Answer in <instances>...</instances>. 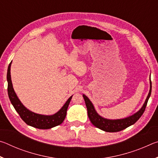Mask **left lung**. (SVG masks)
<instances>
[{
	"instance_id": "obj_1",
	"label": "left lung",
	"mask_w": 158,
	"mask_h": 158,
	"mask_svg": "<svg viewBox=\"0 0 158 158\" xmlns=\"http://www.w3.org/2000/svg\"><path fill=\"white\" fill-rule=\"evenodd\" d=\"M151 89L152 84L151 77H150V90L142 107H141L137 113L132 115V116L125 118L116 120L106 119L105 118L100 116V115L97 113V111H95L94 106H93L89 98H88L87 96H85V95H83V97H84V99L85 100V106H86L87 108L88 116H89L90 122H91L92 124L96 127L108 132H119V131H121L125 129V128H127V127L130 126V125L135 124V123L139 119V118L142 116L144 111H145L148 99L151 94Z\"/></svg>"
}]
</instances>
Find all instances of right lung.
I'll list each match as a JSON object with an SVG mask.
<instances>
[{"label":"right lung","mask_w":158,"mask_h":158,"mask_svg":"<svg viewBox=\"0 0 158 158\" xmlns=\"http://www.w3.org/2000/svg\"><path fill=\"white\" fill-rule=\"evenodd\" d=\"M12 62L9 64L8 68H7V93L10 100L11 102L12 105L14 106L15 110L19 114L21 119L24 121L26 124L33 127L38 128V129H50L53 127L62 123L65 118L67 110H68L69 104L73 95L66 101L62 108H61L57 113H56L50 116L46 115L38 114L25 107L22 103L21 102L19 99L18 98L16 94L11 80V75H10V67H11Z\"/></svg>","instance_id":"right-lung-1"}]
</instances>
